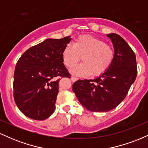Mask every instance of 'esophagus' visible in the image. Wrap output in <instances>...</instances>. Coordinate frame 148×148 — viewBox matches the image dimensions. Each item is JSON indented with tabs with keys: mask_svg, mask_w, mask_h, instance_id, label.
<instances>
[{
	"mask_svg": "<svg viewBox=\"0 0 148 148\" xmlns=\"http://www.w3.org/2000/svg\"><path fill=\"white\" fill-rule=\"evenodd\" d=\"M71 80H72V81H73V82H75V81L78 80V78L75 77V76H71Z\"/></svg>",
	"mask_w": 148,
	"mask_h": 148,
	"instance_id": "obj_1",
	"label": "esophagus"
}]
</instances>
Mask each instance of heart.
I'll return each mask as SVG.
<instances>
[{
    "mask_svg": "<svg viewBox=\"0 0 148 148\" xmlns=\"http://www.w3.org/2000/svg\"><path fill=\"white\" fill-rule=\"evenodd\" d=\"M115 57V51L104 41L90 35H81L73 42V46L67 45L62 51L64 64L69 68L75 66L81 60L84 63L73 67V74L88 76L102 74L110 67Z\"/></svg>",
    "mask_w": 148,
    "mask_h": 148,
    "instance_id": "b5f03b06",
    "label": "heart"
}]
</instances>
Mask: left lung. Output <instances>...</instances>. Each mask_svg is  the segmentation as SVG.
<instances>
[{
    "label": "left lung",
    "mask_w": 148,
    "mask_h": 148,
    "mask_svg": "<svg viewBox=\"0 0 148 148\" xmlns=\"http://www.w3.org/2000/svg\"><path fill=\"white\" fill-rule=\"evenodd\" d=\"M106 35L111 39L115 51L111 65L95 79L78 80L72 86L79 102L93 112H107L118 106L137 75L135 53L127 42L118 34Z\"/></svg>",
    "instance_id": "8db88e82"
}]
</instances>
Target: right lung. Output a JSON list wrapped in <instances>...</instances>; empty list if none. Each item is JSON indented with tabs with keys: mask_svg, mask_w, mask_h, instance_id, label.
<instances>
[{
	"mask_svg": "<svg viewBox=\"0 0 148 148\" xmlns=\"http://www.w3.org/2000/svg\"><path fill=\"white\" fill-rule=\"evenodd\" d=\"M70 36L47 39L23 53L15 67L14 98L18 109L37 120L48 118L55 111L58 76L70 77L64 67L62 51Z\"/></svg>",
	"mask_w": 148,
	"mask_h": 148,
	"instance_id": "right-lung-1",
	"label": "right lung"
}]
</instances>
